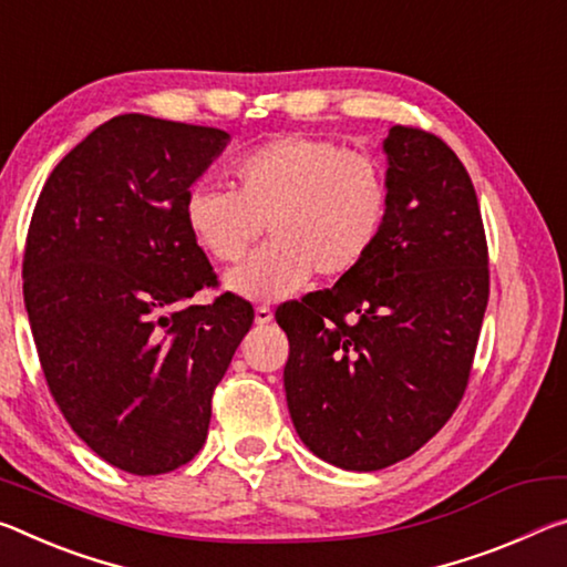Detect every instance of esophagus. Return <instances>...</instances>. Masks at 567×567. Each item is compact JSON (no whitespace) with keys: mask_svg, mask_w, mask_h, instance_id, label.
<instances>
[{"mask_svg":"<svg viewBox=\"0 0 567 567\" xmlns=\"http://www.w3.org/2000/svg\"><path fill=\"white\" fill-rule=\"evenodd\" d=\"M272 318H275V312H272V308H267V305H259V308L255 310L257 326H267V322H272Z\"/></svg>","mask_w":567,"mask_h":567,"instance_id":"esophagus-1","label":"esophagus"}]
</instances>
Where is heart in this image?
Returning a JSON list of instances; mask_svg holds the SVG:
<instances>
[{"label":"heart","mask_w":567,"mask_h":567,"mask_svg":"<svg viewBox=\"0 0 567 567\" xmlns=\"http://www.w3.org/2000/svg\"><path fill=\"white\" fill-rule=\"evenodd\" d=\"M235 192L196 186L186 196V227L217 262H239L262 235L257 255L227 275L241 298L282 300L320 280L355 272L389 221V178L361 151L320 136H280L237 158Z\"/></svg>","instance_id":"1"}]
</instances>
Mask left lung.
<instances>
[{
  "label": "left lung",
  "instance_id": "obj_1",
  "mask_svg": "<svg viewBox=\"0 0 567 567\" xmlns=\"http://www.w3.org/2000/svg\"><path fill=\"white\" fill-rule=\"evenodd\" d=\"M389 221L348 277L277 308L285 393L312 454L375 472L419 452L470 383L489 259L472 178L434 133L393 125Z\"/></svg>",
  "mask_w": 567,
  "mask_h": 567
}]
</instances>
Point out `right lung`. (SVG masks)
Listing matches in <instances>:
<instances>
[{
    "label": "right lung",
    "instance_id": "obj_1",
    "mask_svg": "<svg viewBox=\"0 0 567 567\" xmlns=\"http://www.w3.org/2000/svg\"><path fill=\"white\" fill-rule=\"evenodd\" d=\"M229 133L115 115L52 171L24 247V308L52 399L128 474H166L206 442L212 396L255 320L186 227V196Z\"/></svg>",
    "mask_w": 567,
    "mask_h": 567
}]
</instances>
